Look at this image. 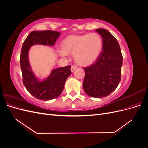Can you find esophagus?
I'll use <instances>...</instances> for the list:
<instances>
[{
  "label": "esophagus",
  "mask_w": 148,
  "mask_h": 148,
  "mask_svg": "<svg viewBox=\"0 0 148 148\" xmlns=\"http://www.w3.org/2000/svg\"><path fill=\"white\" fill-rule=\"evenodd\" d=\"M77 66H76V65H72V66H71V71L73 72V71L76 69H77Z\"/></svg>",
  "instance_id": "34e87169"
}]
</instances>
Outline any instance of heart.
I'll list each match as a JSON object with an SVG mask.
<instances>
[{
  "instance_id": "b5f03b06",
  "label": "heart",
  "mask_w": 148,
  "mask_h": 148,
  "mask_svg": "<svg viewBox=\"0 0 148 148\" xmlns=\"http://www.w3.org/2000/svg\"><path fill=\"white\" fill-rule=\"evenodd\" d=\"M102 49V39L96 33L83 35H71L65 39L63 48L58 50L59 55L66 57L74 54L75 62L80 65L86 66L95 62Z\"/></svg>"
}]
</instances>
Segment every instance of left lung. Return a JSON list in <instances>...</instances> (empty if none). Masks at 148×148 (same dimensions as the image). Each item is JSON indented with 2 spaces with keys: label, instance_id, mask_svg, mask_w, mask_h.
Segmentation results:
<instances>
[{
  "label": "left lung",
  "instance_id": "obj_1",
  "mask_svg": "<svg viewBox=\"0 0 148 148\" xmlns=\"http://www.w3.org/2000/svg\"><path fill=\"white\" fill-rule=\"evenodd\" d=\"M102 38V51L97 60L84 70L83 87L92 97L109 96L117 88L121 79L123 57L117 40L109 31L96 29Z\"/></svg>",
  "mask_w": 148,
  "mask_h": 148
}]
</instances>
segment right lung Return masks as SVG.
I'll list each match as a JSON object with an SVG mask.
<instances>
[{
	"mask_svg": "<svg viewBox=\"0 0 148 148\" xmlns=\"http://www.w3.org/2000/svg\"><path fill=\"white\" fill-rule=\"evenodd\" d=\"M60 33L51 30L34 31L26 38L21 47L20 58L23 83L27 91L40 100L49 101L59 96L64 88L66 80L71 74V66L53 69L48 77L41 80L35 75L30 65L28 53L34 45L54 46Z\"/></svg>",
	"mask_w": 148,
	"mask_h": 148,
	"instance_id": "right-lung-1",
	"label": "right lung"
}]
</instances>
